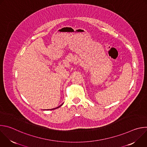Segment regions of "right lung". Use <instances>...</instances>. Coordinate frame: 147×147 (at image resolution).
<instances>
[{
    "instance_id": "right-lung-1",
    "label": "right lung",
    "mask_w": 147,
    "mask_h": 147,
    "mask_svg": "<svg viewBox=\"0 0 147 147\" xmlns=\"http://www.w3.org/2000/svg\"><path fill=\"white\" fill-rule=\"evenodd\" d=\"M63 103H62V104H61V105H60V106H59V107H57V108H53V109H51V110H52H52H53V109H57V108H59V107H61V105H63ZM48 110H49V109H48Z\"/></svg>"
}]
</instances>
